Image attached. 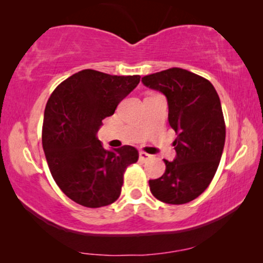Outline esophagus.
Here are the masks:
<instances>
[{
    "label": "esophagus",
    "instance_id": "34e87169",
    "mask_svg": "<svg viewBox=\"0 0 263 263\" xmlns=\"http://www.w3.org/2000/svg\"><path fill=\"white\" fill-rule=\"evenodd\" d=\"M139 158H140V159H141V160H147V159H149L151 156H149L148 153L142 152V151H141V152H139Z\"/></svg>",
    "mask_w": 263,
    "mask_h": 263
}]
</instances>
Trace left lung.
<instances>
[{
    "label": "left lung",
    "instance_id": "1",
    "mask_svg": "<svg viewBox=\"0 0 263 263\" xmlns=\"http://www.w3.org/2000/svg\"><path fill=\"white\" fill-rule=\"evenodd\" d=\"M142 84L166 97L168 123L176 132L174 161L157 179H149L153 196L161 202L183 204L201 195L213 179L225 145V122L213 85L182 69L142 78Z\"/></svg>",
    "mask_w": 263,
    "mask_h": 263
}]
</instances>
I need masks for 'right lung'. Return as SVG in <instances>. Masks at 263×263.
I'll return each instance as SVG.
<instances>
[{
	"label": "right lung",
	"mask_w": 263,
	"mask_h": 263,
	"mask_svg": "<svg viewBox=\"0 0 263 263\" xmlns=\"http://www.w3.org/2000/svg\"><path fill=\"white\" fill-rule=\"evenodd\" d=\"M139 82L140 75L85 69L61 82L46 103L42 134L45 158L57 185L74 202L98 208L120 196L123 174L138 161V149H105L97 133Z\"/></svg>",
	"instance_id": "obj_1"
}]
</instances>
